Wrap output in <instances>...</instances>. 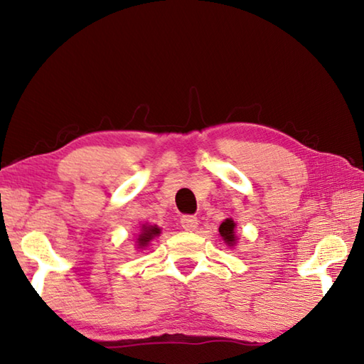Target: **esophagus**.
I'll list each match as a JSON object with an SVG mask.
<instances>
[{
	"instance_id": "34e87169",
	"label": "esophagus",
	"mask_w": 364,
	"mask_h": 364,
	"mask_svg": "<svg viewBox=\"0 0 364 364\" xmlns=\"http://www.w3.org/2000/svg\"><path fill=\"white\" fill-rule=\"evenodd\" d=\"M180 223L183 226V230L194 231L197 225H199V221H197V217H194V215H184V217H181Z\"/></svg>"
}]
</instances>
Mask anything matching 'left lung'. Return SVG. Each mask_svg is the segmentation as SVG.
<instances>
[{"label":"left lung","instance_id":"1","mask_svg":"<svg viewBox=\"0 0 364 364\" xmlns=\"http://www.w3.org/2000/svg\"><path fill=\"white\" fill-rule=\"evenodd\" d=\"M234 226H236V223H234L232 220H225L223 223L220 225V234L221 237L225 239V242H228V245H232L234 241H236V236H234Z\"/></svg>","mask_w":364,"mask_h":364}]
</instances>
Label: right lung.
<instances>
[{"label": "right lung", "instance_id": "obj_1", "mask_svg": "<svg viewBox=\"0 0 364 364\" xmlns=\"http://www.w3.org/2000/svg\"><path fill=\"white\" fill-rule=\"evenodd\" d=\"M157 234H160V230L157 226H143V232H141L138 237L139 247H146V245L149 244L151 239L156 237Z\"/></svg>", "mask_w": 364, "mask_h": 364}]
</instances>
